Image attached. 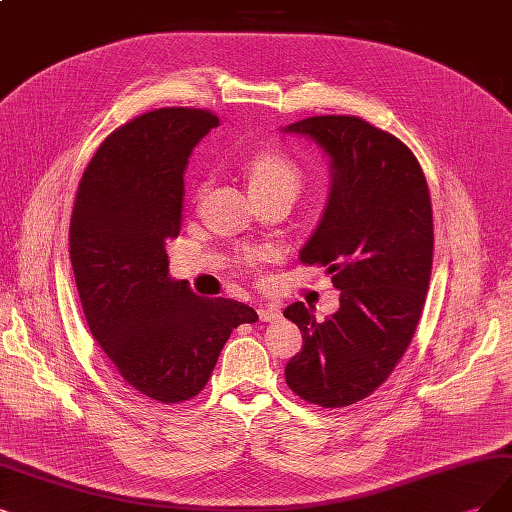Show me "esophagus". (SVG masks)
I'll use <instances>...</instances> for the list:
<instances>
[{"label":"esophagus","mask_w":512,"mask_h":512,"mask_svg":"<svg viewBox=\"0 0 512 512\" xmlns=\"http://www.w3.org/2000/svg\"><path fill=\"white\" fill-rule=\"evenodd\" d=\"M257 314H259L261 323H272V320H276L280 316V308L278 306H261L257 310Z\"/></svg>","instance_id":"1"}]
</instances>
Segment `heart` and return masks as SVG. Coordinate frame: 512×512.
<instances>
[{
    "instance_id": "b5f03b06",
    "label": "heart",
    "mask_w": 512,
    "mask_h": 512,
    "mask_svg": "<svg viewBox=\"0 0 512 512\" xmlns=\"http://www.w3.org/2000/svg\"><path fill=\"white\" fill-rule=\"evenodd\" d=\"M244 175L249 179L251 194L272 192V189H289L297 194L304 181L299 164L278 149H259L251 154L244 162Z\"/></svg>"
}]
</instances>
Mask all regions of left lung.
<instances>
[{
    "label": "left lung",
    "mask_w": 512,
    "mask_h": 512,
    "mask_svg": "<svg viewBox=\"0 0 512 512\" xmlns=\"http://www.w3.org/2000/svg\"><path fill=\"white\" fill-rule=\"evenodd\" d=\"M329 156L331 189L301 263L325 266L339 310L318 323L295 301L304 335L285 377L301 399L346 407L382 386L418 327L432 270V206L422 166L390 132L356 116H316L282 128Z\"/></svg>",
    "instance_id": "obj_1"
}]
</instances>
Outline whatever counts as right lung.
<instances>
[{
    "mask_svg": "<svg viewBox=\"0 0 512 512\" xmlns=\"http://www.w3.org/2000/svg\"><path fill=\"white\" fill-rule=\"evenodd\" d=\"M215 126L211 111L187 107L130 120L92 156L73 204L69 255L90 333L128 386L164 405L196 396L230 333L259 318L168 274L187 160Z\"/></svg>",
    "mask_w": 512,
    "mask_h": 512,
    "instance_id": "right-lung-1",
    "label": "right lung"
}]
</instances>
